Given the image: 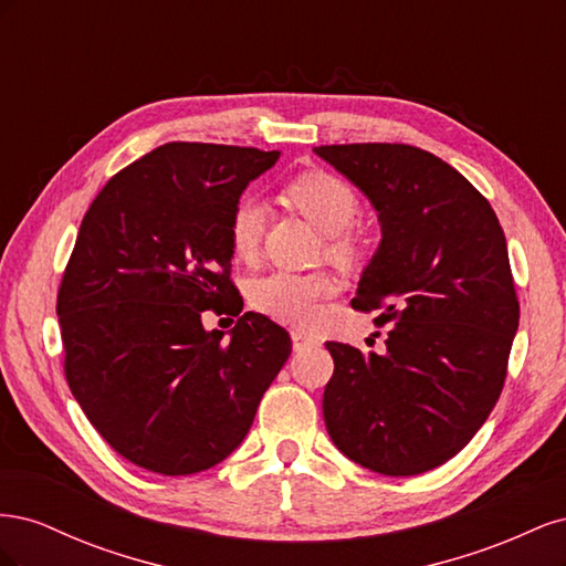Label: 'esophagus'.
Masks as SVG:
<instances>
[{
  "instance_id": "obj_1",
  "label": "esophagus",
  "mask_w": 566,
  "mask_h": 566,
  "mask_svg": "<svg viewBox=\"0 0 566 566\" xmlns=\"http://www.w3.org/2000/svg\"><path fill=\"white\" fill-rule=\"evenodd\" d=\"M290 335H293V349L295 352H304V349L318 345V337L312 335V333H306V331H293Z\"/></svg>"
}]
</instances>
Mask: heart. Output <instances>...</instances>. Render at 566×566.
<instances>
[{"mask_svg":"<svg viewBox=\"0 0 566 566\" xmlns=\"http://www.w3.org/2000/svg\"><path fill=\"white\" fill-rule=\"evenodd\" d=\"M285 198L328 235V254L337 262H352L358 243L352 224L358 217V198L354 188L331 172H304L285 186ZM266 227V208L260 200L243 198L235 202L229 219L231 248L238 260H252L260 250ZM335 295V281L325 273L271 271L254 279L250 285V302L273 318L306 325L312 323L325 300Z\"/></svg>","mask_w":566,"mask_h":566,"instance_id":"b5f03b06","label":"heart"}]
</instances>
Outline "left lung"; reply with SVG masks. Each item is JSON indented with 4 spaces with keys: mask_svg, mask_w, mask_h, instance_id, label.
Wrapping results in <instances>:
<instances>
[{
    "mask_svg": "<svg viewBox=\"0 0 566 566\" xmlns=\"http://www.w3.org/2000/svg\"><path fill=\"white\" fill-rule=\"evenodd\" d=\"M380 221L354 310L391 321L385 352L325 342L335 373L323 420L361 468L413 476L476 434L501 397L520 325L505 233L449 163L406 144L318 146Z\"/></svg>",
    "mask_w": 566,
    "mask_h": 566,
    "instance_id": "left-lung-1",
    "label": "left lung"
}]
</instances>
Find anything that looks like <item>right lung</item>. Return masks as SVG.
I'll return each mask as SVG.
<instances>
[{"label": "right lung", "mask_w": 566, "mask_h": 566, "mask_svg": "<svg viewBox=\"0 0 566 566\" xmlns=\"http://www.w3.org/2000/svg\"><path fill=\"white\" fill-rule=\"evenodd\" d=\"M279 156L165 144L117 172L82 219L56 304L65 378L134 465L184 476L229 458L293 352L262 314H243L227 342L202 325L208 310L243 312L229 219Z\"/></svg>", "instance_id": "right-lung-1"}]
</instances>
